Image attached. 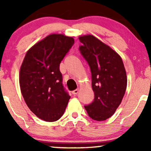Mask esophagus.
<instances>
[{
	"label": "esophagus",
	"mask_w": 151,
	"mask_h": 151,
	"mask_svg": "<svg viewBox=\"0 0 151 151\" xmlns=\"http://www.w3.org/2000/svg\"><path fill=\"white\" fill-rule=\"evenodd\" d=\"M79 91H80V90L79 89H76V90H74V91H72V93L74 94V95H76V94H77L79 93Z\"/></svg>",
	"instance_id": "obj_1"
}]
</instances>
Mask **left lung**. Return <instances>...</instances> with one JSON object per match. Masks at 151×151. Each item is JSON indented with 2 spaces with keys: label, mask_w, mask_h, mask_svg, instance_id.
Wrapping results in <instances>:
<instances>
[{
  "label": "left lung",
  "mask_w": 151,
  "mask_h": 151,
  "mask_svg": "<svg viewBox=\"0 0 151 151\" xmlns=\"http://www.w3.org/2000/svg\"><path fill=\"white\" fill-rule=\"evenodd\" d=\"M81 54L91 71L94 100L85 106L90 118L103 121L121 104L127 86L126 72L121 56L93 35L79 37Z\"/></svg>",
  "instance_id": "1"
}]
</instances>
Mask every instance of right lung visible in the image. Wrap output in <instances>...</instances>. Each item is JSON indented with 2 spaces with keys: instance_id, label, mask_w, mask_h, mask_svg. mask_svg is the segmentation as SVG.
<instances>
[{
  "instance_id": "right-lung-1",
  "label": "right lung",
  "mask_w": 151,
  "mask_h": 151,
  "mask_svg": "<svg viewBox=\"0 0 151 151\" xmlns=\"http://www.w3.org/2000/svg\"><path fill=\"white\" fill-rule=\"evenodd\" d=\"M74 43L73 37L49 35L29 49L21 65L19 80L24 100L45 121L60 119L71 97L62 84L60 63Z\"/></svg>"
}]
</instances>
